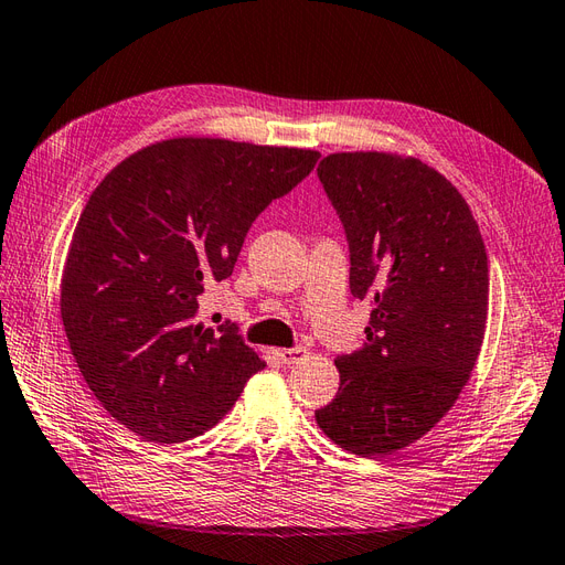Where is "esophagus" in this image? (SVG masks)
Returning a JSON list of instances; mask_svg holds the SVG:
<instances>
[{
	"instance_id": "34e87169",
	"label": "esophagus",
	"mask_w": 565,
	"mask_h": 565,
	"mask_svg": "<svg viewBox=\"0 0 565 565\" xmlns=\"http://www.w3.org/2000/svg\"><path fill=\"white\" fill-rule=\"evenodd\" d=\"M306 349H302V345H296V349H281L277 355H279V360L284 365H296V363H300L302 358H306Z\"/></svg>"
}]
</instances>
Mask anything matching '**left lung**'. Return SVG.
I'll return each instance as SVG.
<instances>
[{
  "mask_svg": "<svg viewBox=\"0 0 565 565\" xmlns=\"http://www.w3.org/2000/svg\"><path fill=\"white\" fill-rule=\"evenodd\" d=\"M317 177L349 241L351 294L374 310L315 417L345 451L382 458L425 437L470 380L489 308L484 241L456 185L415 157L337 152Z\"/></svg>",
  "mask_w": 565,
  "mask_h": 565,
  "instance_id": "8db88e82",
  "label": "left lung"
}]
</instances>
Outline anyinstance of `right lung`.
<instances>
[{
  "label": "right lung",
  "mask_w": 565,
  "mask_h": 565,
  "mask_svg": "<svg viewBox=\"0 0 565 565\" xmlns=\"http://www.w3.org/2000/svg\"><path fill=\"white\" fill-rule=\"evenodd\" d=\"M320 152L171 138L126 157L76 224L62 322L105 411L157 444L214 427L265 360L236 324H195L205 284L234 271L248 228Z\"/></svg>",
  "instance_id": "obj_1"
}]
</instances>
